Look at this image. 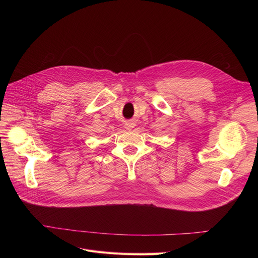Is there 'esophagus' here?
Instances as JSON below:
<instances>
[{
    "label": "esophagus",
    "instance_id": "obj_1",
    "mask_svg": "<svg viewBox=\"0 0 258 258\" xmlns=\"http://www.w3.org/2000/svg\"><path fill=\"white\" fill-rule=\"evenodd\" d=\"M135 127V122L134 120H128V121H124V128L127 130H131L132 128Z\"/></svg>",
    "mask_w": 258,
    "mask_h": 258
}]
</instances>
